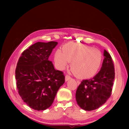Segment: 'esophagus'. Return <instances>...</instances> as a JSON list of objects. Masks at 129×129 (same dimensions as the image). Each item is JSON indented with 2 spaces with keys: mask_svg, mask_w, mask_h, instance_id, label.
I'll return each instance as SVG.
<instances>
[{
  "mask_svg": "<svg viewBox=\"0 0 129 129\" xmlns=\"http://www.w3.org/2000/svg\"><path fill=\"white\" fill-rule=\"evenodd\" d=\"M71 79V77L69 75H66V76H65V80H66V81H68L69 80H70Z\"/></svg>",
  "mask_w": 129,
  "mask_h": 129,
  "instance_id": "esophagus-1",
  "label": "esophagus"
}]
</instances>
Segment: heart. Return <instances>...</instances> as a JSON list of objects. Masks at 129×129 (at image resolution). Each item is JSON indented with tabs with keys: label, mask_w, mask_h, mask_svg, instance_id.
Listing matches in <instances>:
<instances>
[{
	"label": "heart",
	"mask_w": 129,
	"mask_h": 129,
	"mask_svg": "<svg viewBox=\"0 0 129 129\" xmlns=\"http://www.w3.org/2000/svg\"><path fill=\"white\" fill-rule=\"evenodd\" d=\"M102 54L99 49L82 44H68L57 50L54 61L59 69H63L68 62H72L71 67L75 75L82 79L94 76L102 63Z\"/></svg>",
	"instance_id": "heart-1"
}]
</instances>
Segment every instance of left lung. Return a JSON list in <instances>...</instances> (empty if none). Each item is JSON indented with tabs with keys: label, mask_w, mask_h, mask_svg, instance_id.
Instances as JSON below:
<instances>
[{
	"label": "left lung",
	"mask_w": 129,
	"mask_h": 129,
	"mask_svg": "<svg viewBox=\"0 0 129 129\" xmlns=\"http://www.w3.org/2000/svg\"><path fill=\"white\" fill-rule=\"evenodd\" d=\"M103 55L100 72L92 79L83 80L76 90V102L84 110L99 108L111 95L115 75L114 64L110 54L105 49Z\"/></svg>",
	"instance_id": "1"
}]
</instances>
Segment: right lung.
Returning <instances> with one entry per match:
<instances>
[{
	"instance_id": "right-lung-1",
	"label": "right lung",
	"mask_w": 129,
	"mask_h": 129,
	"mask_svg": "<svg viewBox=\"0 0 129 129\" xmlns=\"http://www.w3.org/2000/svg\"><path fill=\"white\" fill-rule=\"evenodd\" d=\"M57 42H38L21 54L15 69L19 94L36 110L51 106L58 89L65 82L63 73L54 69L48 60Z\"/></svg>"
}]
</instances>
